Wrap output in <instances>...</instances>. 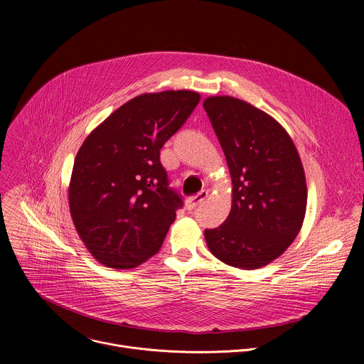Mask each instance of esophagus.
<instances>
[{
    "instance_id": "1",
    "label": "esophagus",
    "mask_w": 364,
    "mask_h": 364,
    "mask_svg": "<svg viewBox=\"0 0 364 364\" xmlns=\"http://www.w3.org/2000/svg\"><path fill=\"white\" fill-rule=\"evenodd\" d=\"M207 193L205 190H203V191H200V193H197L196 196H191L188 200H187V209L188 210H193V209H196L197 205H200L205 198H207Z\"/></svg>"
}]
</instances>
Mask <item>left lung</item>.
Segmentation results:
<instances>
[{"label": "left lung", "mask_w": 364, "mask_h": 364, "mask_svg": "<svg viewBox=\"0 0 364 364\" xmlns=\"http://www.w3.org/2000/svg\"><path fill=\"white\" fill-rule=\"evenodd\" d=\"M233 183L228 219L205 229L210 252L240 269L268 265L296 237L306 209L305 174L287 131L268 114L230 96L203 102Z\"/></svg>", "instance_id": "8db88e82"}]
</instances>
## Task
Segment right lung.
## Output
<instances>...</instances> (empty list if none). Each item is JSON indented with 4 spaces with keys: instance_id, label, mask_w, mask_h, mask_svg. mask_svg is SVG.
Listing matches in <instances>:
<instances>
[{
    "instance_id": "obj_1",
    "label": "right lung",
    "mask_w": 364,
    "mask_h": 364,
    "mask_svg": "<svg viewBox=\"0 0 364 364\" xmlns=\"http://www.w3.org/2000/svg\"><path fill=\"white\" fill-rule=\"evenodd\" d=\"M198 102L200 95L190 90L136 96L80 146L69 187L70 213L103 265L135 268L160 250L184 204L170 187L160 151Z\"/></svg>"
}]
</instances>
